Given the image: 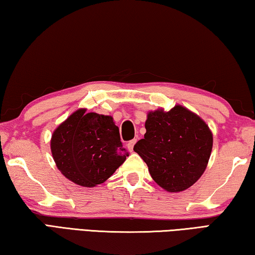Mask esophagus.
<instances>
[{"mask_svg": "<svg viewBox=\"0 0 255 255\" xmlns=\"http://www.w3.org/2000/svg\"><path fill=\"white\" fill-rule=\"evenodd\" d=\"M136 141H137V139H132V140H129V141H128L127 146H128V149L130 150V152H132V149H133V145L136 144Z\"/></svg>", "mask_w": 255, "mask_h": 255, "instance_id": "34e87169", "label": "esophagus"}]
</instances>
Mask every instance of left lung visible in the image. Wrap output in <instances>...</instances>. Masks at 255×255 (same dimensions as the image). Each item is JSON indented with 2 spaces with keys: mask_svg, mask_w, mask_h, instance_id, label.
<instances>
[{
  "mask_svg": "<svg viewBox=\"0 0 255 255\" xmlns=\"http://www.w3.org/2000/svg\"><path fill=\"white\" fill-rule=\"evenodd\" d=\"M146 133L133 150L147 164L159 187L180 192L199 180L208 164L213 133L204 120L182 106L149 111Z\"/></svg>",
  "mask_w": 255,
  "mask_h": 255,
  "instance_id": "1",
  "label": "left lung"
}]
</instances>
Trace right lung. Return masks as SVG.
Segmentation results:
<instances>
[{
	"label": "right lung",
	"mask_w": 255,
	"mask_h": 255,
	"mask_svg": "<svg viewBox=\"0 0 255 255\" xmlns=\"http://www.w3.org/2000/svg\"><path fill=\"white\" fill-rule=\"evenodd\" d=\"M50 148L63 175L88 188L105 182L128 156L112 117L86 109L73 112L55 129Z\"/></svg>",
	"instance_id": "1"
}]
</instances>
